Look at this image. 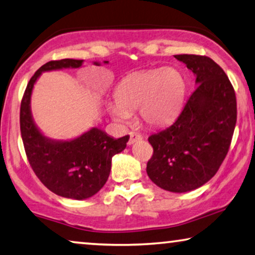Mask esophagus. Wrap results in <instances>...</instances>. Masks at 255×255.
Returning a JSON list of instances; mask_svg holds the SVG:
<instances>
[{
	"instance_id": "34e87169",
	"label": "esophagus",
	"mask_w": 255,
	"mask_h": 255,
	"mask_svg": "<svg viewBox=\"0 0 255 255\" xmlns=\"http://www.w3.org/2000/svg\"><path fill=\"white\" fill-rule=\"evenodd\" d=\"M143 138V136L139 134V132H135V131H131L130 134H129V142L128 144L131 145L134 144L136 142H138V140H140Z\"/></svg>"
}]
</instances>
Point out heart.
Wrapping results in <instances>:
<instances>
[{
  "instance_id": "b5f03b06",
  "label": "heart",
  "mask_w": 255,
  "mask_h": 255,
  "mask_svg": "<svg viewBox=\"0 0 255 255\" xmlns=\"http://www.w3.org/2000/svg\"><path fill=\"white\" fill-rule=\"evenodd\" d=\"M185 79L175 68H155L127 76L116 91V99L108 106L116 121L127 124L132 111L151 127L171 123L185 98Z\"/></svg>"
}]
</instances>
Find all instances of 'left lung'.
Segmentation results:
<instances>
[{"mask_svg": "<svg viewBox=\"0 0 255 255\" xmlns=\"http://www.w3.org/2000/svg\"><path fill=\"white\" fill-rule=\"evenodd\" d=\"M195 76L196 87L171 126L148 137L146 172L160 188L185 193L216 175L227 155L237 120L236 95L220 66L203 55H175Z\"/></svg>", "mask_w": 255, "mask_h": 255, "instance_id": "1", "label": "left lung"}]
</instances>
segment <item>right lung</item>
I'll use <instances>...</instances> for the list:
<instances>
[{
    "mask_svg": "<svg viewBox=\"0 0 255 255\" xmlns=\"http://www.w3.org/2000/svg\"><path fill=\"white\" fill-rule=\"evenodd\" d=\"M83 62L63 59L44 64L30 78L20 107L22 142L35 175L51 192L74 200L88 199L103 187L110 175L112 156L123 152L129 139L128 135L116 139L94 127L77 138L55 140L44 136L36 126L30 99L38 77L44 71L79 68Z\"/></svg>",
    "mask_w": 255,
    "mask_h": 255,
    "instance_id": "right-lung-1",
    "label": "right lung"
}]
</instances>
